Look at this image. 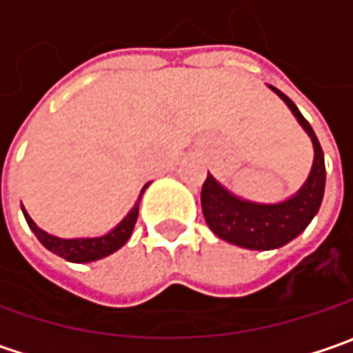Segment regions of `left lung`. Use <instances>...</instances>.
<instances>
[{"label": "left lung", "instance_id": "left-lung-1", "mask_svg": "<svg viewBox=\"0 0 353 353\" xmlns=\"http://www.w3.org/2000/svg\"><path fill=\"white\" fill-rule=\"evenodd\" d=\"M273 90L291 108L294 117L310 135L314 145V165L305 186L287 202L253 204L232 196L208 172L200 194L202 214L212 232L225 241L248 250H275L289 243L310 224L324 196L326 167H324V153L319 139L291 98H287L281 90Z\"/></svg>", "mask_w": 353, "mask_h": 353}]
</instances>
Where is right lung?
Masks as SVG:
<instances>
[{
	"mask_svg": "<svg viewBox=\"0 0 353 353\" xmlns=\"http://www.w3.org/2000/svg\"><path fill=\"white\" fill-rule=\"evenodd\" d=\"M149 186V183L143 186L141 194L145 192V188ZM139 200L141 196L137 198L135 206L131 208L128 216L121 220V224L114 228L110 234H105L102 237H84V239H61V237L48 236L47 232H43L39 225L34 224L31 220V216L25 212L23 208V214H25V220L29 228L33 230V234L39 237V241L47 248L48 251L57 253L59 257H64L66 261H72V263H88V261H96V259H102L105 255L117 251L131 236L133 228H135V222H137V214H139Z\"/></svg>",
	"mask_w": 353,
	"mask_h": 353,
	"instance_id": "right-lung-1",
	"label": "right lung"
}]
</instances>
